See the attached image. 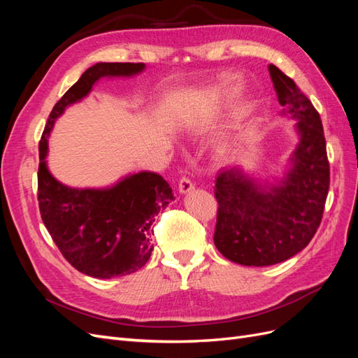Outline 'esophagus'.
Instances as JSON below:
<instances>
[{
    "label": "esophagus",
    "instance_id": "esophagus-1",
    "mask_svg": "<svg viewBox=\"0 0 358 358\" xmlns=\"http://www.w3.org/2000/svg\"><path fill=\"white\" fill-rule=\"evenodd\" d=\"M192 189H194V183L191 182V179L187 178V176L180 178V180H179V192L187 194V192H191Z\"/></svg>",
    "mask_w": 358,
    "mask_h": 358
}]
</instances>
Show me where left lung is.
<instances>
[{
    "instance_id": "1",
    "label": "left lung",
    "mask_w": 358,
    "mask_h": 358,
    "mask_svg": "<svg viewBox=\"0 0 358 358\" xmlns=\"http://www.w3.org/2000/svg\"><path fill=\"white\" fill-rule=\"evenodd\" d=\"M270 78L284 113L297 119L300 142L292 167L276 187L259 188L239 169L220 171L213 242L230 262L272 266L305 249L322 220L330 164L320 113L299 86L273 64Z\"/></svg>"
}]
</instances>
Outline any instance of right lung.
<instances>
[{
    "instance_id": "obj_1",
    "label": "right lung",
    "mask_w": 358,
    "mask_h": 358,
    "mask_svg": "<svg viewBox=\"0 0 358 358\" xmlns=\"http://www.w3.org/2000/svg\"><path fill=\"white\" fill-rule=\"evenodd\" d=\"M138 62H99L61 96L49 115L38 143V208L53 242L79 272L100 279L124 276L142 268L152 254L155 216L173 200L169 183L157 173L142 171L107 189H76L62 185L46 166L48 137L55 119L79 101L104 76H133Z\"/></svg>"
}]
</instances>
